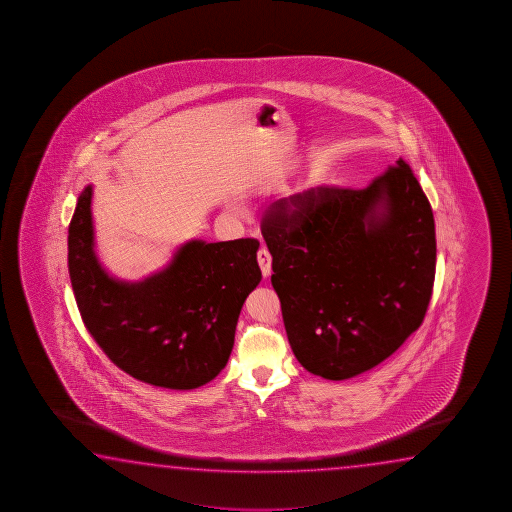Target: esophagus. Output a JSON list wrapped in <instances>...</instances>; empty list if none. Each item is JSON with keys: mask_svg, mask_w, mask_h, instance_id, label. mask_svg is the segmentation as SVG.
I'll list each match as a JSON object with an SVG mask.
<instances>
[{"mask_svg": "<svg viewBox=\"0 0 512 512\" xmlns=\"http://www.w3.org/2000/svg\"><path fill=\"white\" fill-rule=\"evenodd\" d=\"M258 263H260L263 278H269L270 272H272V256H270V252L265 247H261L260 251H258Z\"/></svg>", "mask_w": 512, "mask_h": 512, "instance_id": "esophagus-1", "label": "esophagus"}]
</instances>
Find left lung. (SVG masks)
I'll use <instances>...</instances> for the list:
<instances>
[{
	"mask_svg": "<svg viewBox=\"0 0 512 512\" xmlns=\"http://www.w3.org/2000/svg\"><path fill=\"white\" fill-rule=\"evenodd\" d=\"M286 335L306 371L347 380L423 324L435 279V222L399 159L367 188L319 186L261 220Z\"/></svg>",
	"mask_w": 512,
	"mask_h": 512,
	"instance_id": "8db88e82",
	"label": "left lung"
}]
</instances>
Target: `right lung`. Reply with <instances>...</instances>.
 I'll list each match as a JSON object with an SVG mask.
<instances>
[{
	"label": "right lung",
	"mask_w": 512,
	"mask_h": 512,
	"mask_svg": "<svg viewBox=\"0 0 512 512\" xmlns=\"http://www.w3.org/2000/svg\"><path fill=\"white\" fill-rule=\"evenodd\" d=\"M91 197L87 186L68 229L71 286L91 337L139 382L188 390L217 378L233 351L243 303L261 281L260 242L191 240L165 270L125 283L96 258Z\"/></svg>",
	"instance_id": "add662e5"
}]
</instances>
